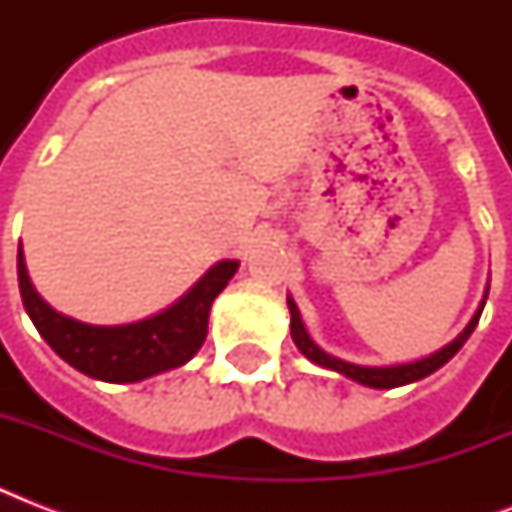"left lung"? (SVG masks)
Segmentation results:
<instances>
[{
  "mask_svg": "<svg viewBox=\"0 0 512 512\" xmlns=\"http://www.w3.org/2000/svg\"><path fill=\"white\" fill-rule=\"evenodd\" d=\"M486 295H489V289H486ZM287 303H289V313H292V340H295V345L300 348V353H303L305 358H311L313 364L324 366V369H335V372L345 374V377L361 382V385H369V388H398V385L422 380V377H428V374L436 372L438 366H444L446 361H449V358H452L462 345H465V340L473 335V329H476L478 319H481V311H484V303H481L476 316L470 319V324L465 327V332H462L457 340L449 342L446 348H441L438 353H433V356L422 358V361L401 364V366H358V364H348V361H342V358L329 356L327 350H321L319 345L308 337V332H305L303 319H300V311H297L295 300L289 297Z\"/></svg>",
  "mask_w": 512,
  "mask_h": 512,
  "instance_id": "left-lung-1",
  "label": "left lung"
}]
</instances>
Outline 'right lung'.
<instances>
[{
    "mask_svg": "<svg viewBox=\"0 0 512 512\" xmlns=\"http://www.w3.org/2000/svg\"><path fill=\"white\" fill-rule=\"evenodd\" d=\"M236 268V260L217 263L196 281L188 295L159 316L124 327H92L52 311L36 295L23 252L18 249L20 297L39 335L63 361L103 382H138L191 361L207 337L212 300L223 292Z\"/></svg>",
    "mask_w": 512,
    "mask_h": 512,
    "instance_id": "right-lung-1",
    "label": "right lung"
}]
</instances>
